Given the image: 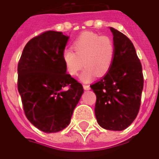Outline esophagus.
Masks as SVG:
<instances>
[{"mask_svg":"<svg viewBox=\"0 0 159 159\" xmlns=\"http://www.w3.org/2000/svg\"><path fill=\"white\" fill-rule=\"evenodd\" d=\"M83 88H84V90H89L90 89V86H88V85H83Z\"/></svg>","mask_w":159,"mask_h":159,"instance_id":"34e87169","label":"esophagus"}]
</instances>
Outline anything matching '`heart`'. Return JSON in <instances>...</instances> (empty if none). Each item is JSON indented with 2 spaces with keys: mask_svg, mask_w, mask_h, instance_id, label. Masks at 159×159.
Masks as SVG:
<instances>
[{
  "mask_svg": "<svg viewBox=\"0 0 159 159\" xmlns=\"http://www.w3.org/2000/svg\"><path fill=\"white\" fill-rule=\"evenodd\" d=\"M73 52L65 49L62 60L69 75L77 76L84 65L80 76L83 82H90L96 76H104L110 70L115 57L114 42L109 36L92 32H84L73 43Z\"/></svg>",
  "mask_w": 159,
  "mask_h": 159,
  "instance_id": "obj_1",
  "label": "heart"
}]
</instances>
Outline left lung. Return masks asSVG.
Returning <instances> with one entry per match:
<instances>
[{
	"instance_id": "1",
	"label": "left lung",
	"mask_w": 159,
	"mask_h": 159,
	"mask_svg": "<svg viewBox=\"0 0 159 159\" xmlns=\"http://www.w3.org/2000/svg\"><path fill=\"white\" fill-rule=\"evenodd\" d=\"M115 44L112 65L106 75L90 86L96 94V120L102 128L122 131L139 111L144 79L142 67L131 40L110 27Z\"/></svg>"
}]
</instances>
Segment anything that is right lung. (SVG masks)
<instances>
[{
    "mask_svg": "<svg viewBox=\"0 0 159 159\" xmlns=\"http://www.w3.org/2000/svg\"><path fill=\"white\" fill-rule=\"evenodd\" d=\"M69 36L48 30L34 37L22 51L18 89L28 120L41 131L67 127L83 94L82 84L68 73L62 53Z\"/></svg>",
    "mask_w": 159,
    "mask_h": 159,
    "instance_id": "1",
    "label": "right lung"
}]
</instances>
